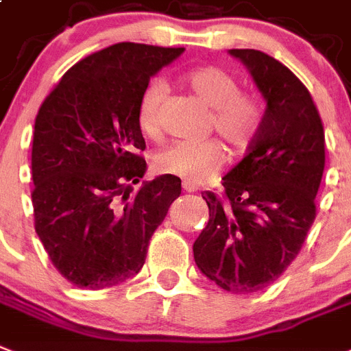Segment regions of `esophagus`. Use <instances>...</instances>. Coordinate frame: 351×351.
<instances>
[{
  "mask_svg": "<svg viewBox=\"0 0 351 351\" xmlns=\"http://www.w3.org/2000/svg\"><path fill=\"white\" fill-rule=\"evenodd\" d=\"M196 189H198V187H196V185H193V184H189V182H185V184H184V191H187V193H195Z\"/></svg>",
  "mask_w": 351,
  "mask_h": 351,
  "instance_id": "esophagus-1",
  "label": "esophagus"
}]
</instances>
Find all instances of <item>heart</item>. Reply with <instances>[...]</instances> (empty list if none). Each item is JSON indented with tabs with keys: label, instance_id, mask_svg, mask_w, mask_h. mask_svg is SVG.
<instances>
[{
	"label": "heart",
	"instance_id": "1",
	"mask_svg": "<svg viewBox=\"0 0 351 351\" xmlns=\"http://www.w3.org/2000/svg\"><path fill=\"white\" fill-rule=\"evenodd\" d=\"M191 92L210 110L207 128L216 131L229 146L243 151L256 141L263 124V110L258 99L240 92L234 77L218 66L195 68L184 75ZM166 99V84L151 81L138 101L136 121L149 136L160 133L162 104ZM225 149L210 138L204 142H175L156 153L155 166L160 173L175 175L189 184L207 180L223 166Z\"/></svg>",
	"mask_w": 351,
	"mask_h": 351
}]
</instances>
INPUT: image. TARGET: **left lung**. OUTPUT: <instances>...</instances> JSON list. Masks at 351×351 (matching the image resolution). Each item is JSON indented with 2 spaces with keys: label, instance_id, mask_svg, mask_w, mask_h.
<instances>
[{
  "label": "left lung",
  "instance_id": "left-lung-1",
  "mask_svg": "<svg viewBox=\"0 0 351 351\" xmlns=\"http://www.w3.org/2000/svg\"><path fill=\"white\" fill-rule=\"evenodd\" d=\"M267 101L243 160L223 176V200L205 191L209 221L193 245L202 274L232 294L274 283L315 220L324 171V130L303 82L274 57L232 48Z\"/></svg>",
  "mask_w": 351,
  "mask_h": 351
}]
</instances>
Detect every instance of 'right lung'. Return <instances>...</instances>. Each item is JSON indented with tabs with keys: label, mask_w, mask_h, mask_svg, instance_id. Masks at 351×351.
I'll return each instance as SVG.
<instances>
[{
	"label": "right lung",
	"mask_w": 351,
	"mask_h": 351,
	"mask_svg": "<svg viewBox=\"0 0 351 351\" xmlns=\"http://www.w3.org/2000/svg\"><path fill=\"white\" fill-rule=\"evenodd\" d=\"M182 52L111 45L75 62L37 111L34 225L53 267L79 289H110L138 274L151 236L180 196L173 175L130 193L146 173L138 101Z\"/></svg>",
	"instance_id": "obj_1"
}]
</instances>
